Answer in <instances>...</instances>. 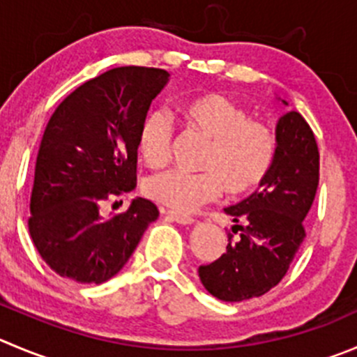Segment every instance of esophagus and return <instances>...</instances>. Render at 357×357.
I'll list each match as a JSON object with an SVG mask.
<instances>
[{"label": "esophagus", "mask_w": 357, "mask_h": 357, "mask_svg": "<svg viewBox=\"0 0 357 357\" xmlns=\"http://www.w3.org/2000/svg\"><path fill=\"white\" fill-rule=\"evenodd\" d=\"M168 217L169 219H173L175 220V222H178V224H192L195 222V217H191V215H188V213H181V212H168Z\"/></svg>", "instance_id": "esophagus-1"}]
</instances>
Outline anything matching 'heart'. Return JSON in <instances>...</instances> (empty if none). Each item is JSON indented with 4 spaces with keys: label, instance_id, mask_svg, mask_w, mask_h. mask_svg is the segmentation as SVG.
Here are the masks:
<instances>
[{
    "label": "heart",
    "instance_id": "b5f03b06",
    "mask_svg": "<svg viewBox=\"0 0 357 357\" xmlns=\"http://www.w3.org/2000/svg\"><path fill=\"white\" fill-rule=\"evenodd\" d=\"M178 114L188 130L208 140L199 161L203 172L158 173L144 185L149 198L176 212H189L213 202L222 185L238 196L263 184L277 155V138L264 122L250 119L245 108L217 93L189 98ZM137 145L151 168L168 162L173 126L165 112L152 110L142 119Z\"/></svg>",
    "mask_w": 357,
    "mask_h": 357
}]
</instances>
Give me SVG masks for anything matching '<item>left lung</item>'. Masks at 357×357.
Wrapping results in <instances>:
<instances>
[{
    "instance_id": "left-lung-1",
    "label": "left lung",
    "mask_w": 357,
    "mask_h": 357,
    "mask_svg": "<svg viewBox=\"0 0 357 357\" xmlns=\"http://www.w3.org/2000/svg\"><path fill=\"white\" fill-rule=\"evenodd\" d=\"M275 135L277 155L259 191L224 208L236 222L233 231L238 229L240 238L231 242L229 235L226 252L198 268L205 289L222 301L268 293L287 273L305 240L303 219L319 185L317 142L294 110L278 119Z\"/></svg>"
}]
</instances>
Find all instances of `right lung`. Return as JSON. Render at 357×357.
Here are the masks:
<instances>
[{"label": "right lung", "mask_w": 357, "mask_h": 357, "mask_svg": "<svg viewBox=\"0 0 357 357\" xmlns=\"http://www.w3.org/2000/svg\"><path fill=\"white\" fill-rule=\"evenodd\" d=\"M168 77L159 68H114L77 87L50 117L28 226L42 259L61 277L107 282L158 219V206L145 198L107 219L100 206L137 185L138 128Z\"/></svg>", "instance_id": "1"}]
</instances>
